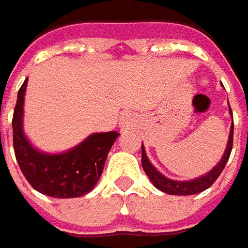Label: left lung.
Returning a JSON list of instances; mask_svg holds the SVG:
<instances>
[{"label": "left lung", "mask_w": 248, "mask_h": 248, "mask_svg": "<svg viewBox=\"0 0 248 248\" xmlns=\"http://www.w3.org/2000/svg\"><path fill=\"white\" fill-rule=\"evenodd\" d=\"M229 112L232 115L231 107H229ZM232 145H233V118H232V126H231L229 140H228L225 152H224L221 160L210 170L209 173L201 175V177H198L195 180H189V181H175V180H171V178H167V177H165L162 173H159L158 170L152 166L150 159L147 158V154H145V150H144L142 144H141V165H142L144 171L148 175V178L158 188L159 191L169 193V195H181V196L183 195H195V193H199L210 188L218 178V175L222 173L226 162H228V159L231 156Z\"/></svg>", "instance_id": "obj_1"}]
</instances>
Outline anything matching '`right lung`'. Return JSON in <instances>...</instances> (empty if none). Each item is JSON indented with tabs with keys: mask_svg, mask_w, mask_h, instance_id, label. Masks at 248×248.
I'll use <instances>...</instances> for the list:
<instances>
[{
	"mask_svg": "<svg viewBox=\"0 0 248 248\" xmlns=\"http://www.w3.org/2000/svg\"><path fill=\"white\" fill-rule=\"evenodd\" d=\"M27 79L17 93L13 111V150L23 175L38 192L52 198H79L90 192L101 177L118 132L94 133L62 154L41 152L23 132V106Z\"/></svg>",
	"mask_w": 248,
	"mask_h": 248,
	"instance_id": "add662e5",
	"label": "right lung"
}]
</instances>
